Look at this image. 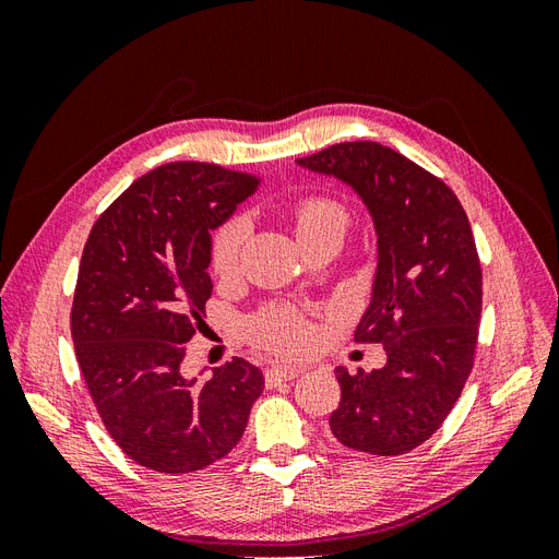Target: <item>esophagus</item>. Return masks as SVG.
I'll return each mask as SVG.
<instances>
[{
  "mask_svg": "<svg viewBox=\"0 0 559 559\" xmlns=\"http://www.w3.org/2000/svg\"><path fill=\"white\" fill-rule=\"evenodd\" d=\"M302 366H270L267 373H265V380L267 384H277V382H286V380H294L302 373Z\"/></svg>",
  "mask_w": 559,
  "mask_h": 559,
  "instance_id": "34e87169",
  "label": "esophagus"
}]
</instances>
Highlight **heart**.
I'll return each mask as SVG.
<instances>
[{"mask_svg": "<svg viewBox=\"0 0 559 559\" xmlns=\"http://www.w3.org/2000/svg\"><path fill=\"white\" fill-rule=\"evenodd\" d=\"M347 214L341 202L326 198V195H310L298 202L296 207V228L300 238H308V235L341 224L345 226ZM249 238V218L238 214L228 218L226 224L218 226L212 235V249H210V261L216 273H230L240 261V251ZM257 341L275 347L282 352H298L310 343V324L298 310L294 308H267L263 310L251 324Z\"/></svg>", "mask_w": 559, "mask_h": 559, "instance_id": "heart-1", "label": "heart"}]
</instances>
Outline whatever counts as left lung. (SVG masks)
Wrapping results in <instances>:
<instances>
[{"mask_svg":"<svg viewBox=\"0 0 559 559\" xmlns=\"http://www.w3.org/2000/svg\"><path fill=\"white\" fill-rule=\"evenodd\" d=\"M349 183L373 216L378 273L354 341L380 343L386 364L335 368V441L378 456L405 454L441 429L471 376L483 270L468 216L450 186L378 142H343L298 158Z\"/></svg>","mask_w":559,"mask_h":559,"instance_id":"left-lung-1","label":"left lung"}]
</instances>
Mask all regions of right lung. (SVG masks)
Here are the masks:
<instances>
[{"instance_id":"1","label":"right lung","mask_w":559,"mask_h":559,"mask_svg":"<svg viewBox=\"0 0 559 559\" xmlns=\"http://www.w3.org/2000/svg\"><path fill=\"white\" fill-rule=\"evenodd\" d=\"M261 179L214 163H167L99 214L83 247L72 341L114 443L158 473H193L245 433L261 370L235 357L200 384L181 376L186 343L212 296V230Z\"/></svg>"}]
</instances>
